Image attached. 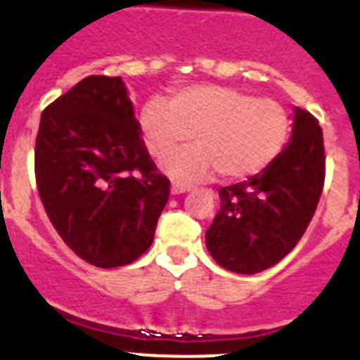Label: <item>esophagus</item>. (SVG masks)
I'll return each instance as SVG.
<instances>
[{"instance_id":"34e87169","label":"esophagus","mask_w":360,"mask_h":360,"mask_svg":"<svg viewBox=\"0 0 360 360\" xmlns=\"http://www.w3.org/2000/svg\"><path fill=\"white\" fill-rule=\"evenodd\" d=\"M189 191H193V187L187 186V184H180V182L171 184V195H184V193H189Z\"/></svg>"}]
</instances>
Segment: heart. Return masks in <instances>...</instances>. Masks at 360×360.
I'll return each mask as SVG.
<instances>
[{
  "label": "heart",
  "mask_w": 360,
  "mask_h": 360,
  "mask_svg": "<svg viewBox=\"0 0 360 360\" xmlns=\"http://www.w3.org/2000/svg\"><path fill=\"white\" fill-rule=\"evenodd\" d=\"M142 142L164 158L193 135L195 144L162 162L176 180H202L219 171L225 180L254 176L269 167L290 135L288 111L272 98L238 88L196 84L167 98H151L139 115Z\"/></svg>",
  "instance_id": "heart-1"
}]
</instances>
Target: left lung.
Here are the masks:
<instances>
[{
	"label": "left lung",
	"instance_id": "left-lung-1",
	"mask_svg": "<svg viewBox=\"0 0 360 360\" xmlns=\"http://www.w3.org/2000/svg\"><path fill=\"white\" fill-rule=\"evenodd\" d=\"M323 182V129L295 106L290 141L278 158L262 173L218 191L219 211L205 232L209 254L236 274L274 266L307 231Z\"/></svg>",
	"mask_w": 360,
	"mask_h": 360
}]
</instances>
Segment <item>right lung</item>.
<instances>
[{
    "label": "right lung",
    "instance_id": "add662e5",
    "mask_svg": "<svg viewBox=\"0 0 360 360\" xmlns=\"http://www.w3.org/2000/svg\"><path fill=\"white\" fill-rule=\"evenodd\" d=\"M36 180L50 221L90 265L115 269L151 247L169 180L142 144L120 77L90 75L43 111Z\"/></svg>",
    "mask_w": 360,
    "mask_h": 360
}]
</instances>
